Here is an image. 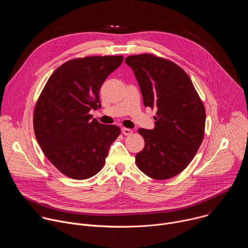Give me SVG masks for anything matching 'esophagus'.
Returning <instances> with one entry per match:
<instances>
[{
  "mask_svg": "<svg viewBox=\"0 0 248 248\" xmlns=\"http://www.w3.org/2000/svg\"><path fill=\"white\" fill-rule=\"evenodd\" d=\"M122 132L124 135H130L132 133V130L130 128H126V127H123L122 128Z\"/></svg>",
  "mask_w": 248,
  "mask_h": 248,
  "instance_id": "1",
  "label": "esophagus"
}]
</instances>
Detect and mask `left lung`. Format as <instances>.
<instances>
[{
    "instance_id": "left-lung-1",
    "label": "left lung",
    "mask_w": 248,
    "mask_h": 248,
    "mask_svg": "<svg viewBox=\"0 0 248 248\" xmlns=\"http://www.w3.org/2000/svg\"><path fill=\"white\" fill-rule=\"evenodd\" d=\"M139 84L145 107L156 108L153 129L139 128L145 146L135 156L141 171L168 180L183 171L202 143L206 114L190 78L170 61L150 54L125 59Z\"/></svg>"
}]
</instances>
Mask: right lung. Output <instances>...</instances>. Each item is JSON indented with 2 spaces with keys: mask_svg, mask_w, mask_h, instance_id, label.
<instances>
[{
  "mask_svg": "<svg viewBox=\"0 0 248 248\" xmlns=\"http://www.w3.org/2000/svg\"><path fill=\"white\" fill-rule=\"evenodd\" d=\"M123 61V56H104L64 62L50 77L35 106L37 142L68 178L86 180L99 172L121 133L119 126L100 124L89 112L101 108L100 88Z\"/></svg>",
  "mask_w": 248,
  "mask_h": 248,
  "instance_id": "obj_1",
  "label": "right lung"
}]
</instances>
